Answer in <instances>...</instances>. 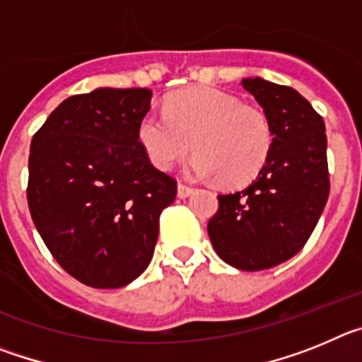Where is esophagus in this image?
Wrapping results in <instances>:
<instances>
[{
    "instance_id": "obj_1",
    "label": "esophagus",
    "mask_w": 362,
    "mask_h": 362,
    "mask_svg": "<svg viewBox=\"0 0 362 362\" xmlns=\"http://www.w3.org/2000/svg\"><path fill=\"white\" fill-rule=\"evenodd\" d=\"M192 194H194V188H192V187H187V185H183V183L177 185V197H179V199H185V197L192 196Z\"/></svg>"
}]
</instances>
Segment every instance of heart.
Returning a JSON list of instances; mask_svg holds the SVG:
<instances>
[{"label": "heart", "instance_id": "heart-1", "mask_svg": "<svg viewBox=\"0 0 362 362\" xmlns=\"http://www.w3.org/2000/svg\"><path fill=\"white\" fill-rule=\"evenodd\" d=\"M139 141L159 170L190 152L194 177H217L223 185L248 183L270 156L274 134L263 110L230 92L201 86L166 99L165 114L148 112L139 123Z\"/></svg>", "mask_w": 362, "mask_h": 362}]
</instances>
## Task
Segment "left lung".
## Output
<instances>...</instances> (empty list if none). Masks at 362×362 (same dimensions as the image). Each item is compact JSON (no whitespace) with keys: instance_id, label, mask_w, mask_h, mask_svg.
I'll return each mask as SVG.
<instances>
[{"instance_id":"1","label":"left lung","mask_w":362,"mask_h":362,"mask_svg":"<svg viewBox=\"0 0 362 362\" xmlns=\"http://www.w3.org/2000/svg\"><path fill=\"white\" fill-rule=\"evenodd\" d=\"M270 121L274 143L257 177L245 190L221 194L209 221L214 250L230 267L267 270L305 246L330 194L325 121L297 90L246 78Z\"/></svg>"}]
</instances>
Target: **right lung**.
<instances>
[{"label":"right lung","instance_id":"obj_1","mask_svg":"<svg viewBox=\"0 0 362 362\" xmlns=\"http://www.w3.org/2000/svg\"><path fill=\"white\" fill-rule=\"evenodd\" d=\"M148 88L70 95L34 134L27 201L50 254L92 288H121L148 267L177 183L150 163L139 123Z\"/></svg>","mask_w":362,"mask_h":362}]
</instances>
